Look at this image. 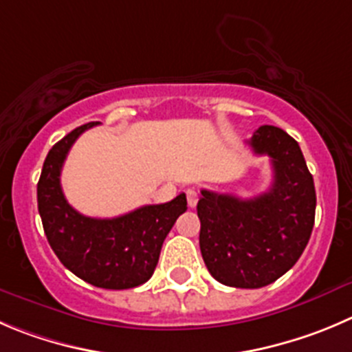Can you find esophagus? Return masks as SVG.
I'll return each instance as SVG.
<instances>
[{
	"label": "esophagus",
	"mask_w": 352,
	"mask_h": 352,
	"mask_svg": "<svg viewBox=\"0 0 352 352\" xmlns=\"http://www.w3.org/2000/svg\"><path fill=\"white\" fill-rule=\"evenodd\" d=\"M186 200H188L190 207H195L197 202H199V193H197L195 190H188V192H186Z\"/></svg>",
	"instance_id": "esophagus-1"
}]
</instances>
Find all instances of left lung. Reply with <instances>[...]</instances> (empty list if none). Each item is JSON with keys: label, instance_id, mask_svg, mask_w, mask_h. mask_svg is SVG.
<instances>
[{"label": "left lung", "instance_id": "left-lung-1", "mask_svg": "<svg viewBox=\"0 0 352 352\" xmlns=\"http://www.w3.org/2000/svg\"><path fill=\"white\" fill-rule=\"evenodd\" d=\"M273 166L270 190L252 199L202 190L200 252L214 278L236 289H261L285 274L309 242L316 192L300 146L274 126L249 142Z\"/></svg>", "mask_w": 352, "mask_h": 352}]
</instances>
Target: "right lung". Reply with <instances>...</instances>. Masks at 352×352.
<instances>
[{
  "label": "right lung",
  "instance_id": "obj_1",
  "mask_svg": "<svg viewBox=\"0 0 352 352\" xmlns=\"http://www.w3.org/2000/svg\"><path fill=\"white\" fill-rule=\"evenodd\" d=\"M96 124L79 126L48 152L38 183L39 216L50 247L67 270L100 289H133L153 274L167 233L186 210V195L112 219L78 212L63 195L60 173L74 142Z\"/></svg>",
  "mask_w": 352,
  "mask_h": 352
}]
</instances>
